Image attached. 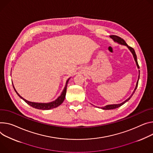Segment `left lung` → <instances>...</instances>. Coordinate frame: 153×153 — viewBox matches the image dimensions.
<instances>
[{"mask_svg": "<svg viewBox=\"0 0 153 153\" xmlns=\"http://www.w3.org/2000/svg\"><path fill=\"white\" fill-rule=\"evenodd\" d=\"M110 37L111 38H112V39H113V40L115 41V42L118 43V44H120V45H121L126 46L129 49V50L131 51V53H132V54L133 55V57H134V60H135V63H136V65H137V66L138 69H139V66H138V62H137V55H136V53H135V52L134 49L132 48H131V47L129 46L126 44V43L125 42V41H124L123 39L121 38L120 37H119V36H116V35H111V36H110ZM138 73H139V74H138V80H137V83H136V85H135V89H134V90L133 91V92H132V93L131 94V95L129 97V98H128L126 100H125L124 102H121V103H120V104L107 105H105V106H104V107H100V108H101L102 109H104V110H110V109H114V108H118V107H119L121 106V105H123L124 103H126L127 101H128L131 99V97L132 96V95L134 94V93H135V90H136V89H137V88L138 80H139V78H140V70H138Z\"/></svg>", "mask_w": 153, "mask_h": 153, "instance_id": "8db88e82", "label": "left lung"}]
</instances>
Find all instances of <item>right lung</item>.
<instances>
[{
	"mask_svg": "<svg viewBox=\"0 0 153 153\" xmlns=\"http://www.w3.org/2000/svg\"><path fill=\"white\" fill-rule=\"evenodd\" d=\"M71 77H69L66 82V85L65 86V88L63 89V90L62 91L61 94L58 97V98L55 100L53 101L50 102H48V103H41V102H30L27 101L26 100H25L24 98H23L21 96H20V94L17 92V91L16 90V89L15 88V87H14L13 84V88L15 89L16 93H17V94L20 97V98L23 100L27 104H28L29 105L32 106L33 108H37V109H39V110H50L55 107H57L58 106H59L60 105H61L62 104V102H63V101L65 100V96H66V88H67V85L68 83L69 82V80L70 79ZM13 84V83H12Z\"/></svg>",
	"mask_w": 153,
	"mask_h": 153,
	"instance_id": "obj_1",
	"label": "right lung"
}]
</instances>
